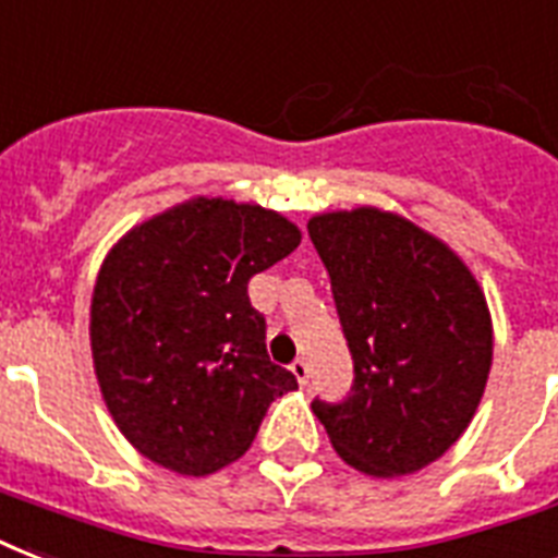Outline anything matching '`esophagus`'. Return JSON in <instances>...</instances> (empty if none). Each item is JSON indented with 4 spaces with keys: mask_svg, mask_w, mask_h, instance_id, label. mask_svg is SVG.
<instances>
[{
    "mask_svg": "<svg viewBox=\"0 0 558 558\" xmlns=\"http://www.w3.org/2000/svg\"><path fill=\"white\" fill-rule=\"evenodd\" d=\"M292 373H295V379L301 381V385H306V381H310V365H306V359H295V362H292Z\"/></svg>",
    "mask_w": 558,
    "mask_h": 558,
    "instance_id": "1",
    "label": "esophagus"
}]
</instances>
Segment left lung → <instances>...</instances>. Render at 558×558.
Instances as JSON below:
<instances>
[{"label":"left lung","instance_id":"8db88e82","mask_svg":"<svg viewBox=\"0 0 558 558\" xmlns=\"http://www.w3.org/2000/svg\"><path fill=\"white\" fill-rule=\"evenodd\" d=\"M306 228L356 373L344 402L315 399V416L359 472H420L458 442L484 397L493 367L484 292L449 245L390 210H332Z\"/></svg>","mask_w":558,"mask_h":558}]
</instances>
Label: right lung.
I'll return each instance as SVG.
<instances>
[{
	"label": "right lung",
	"instance_id": "1",
	"mask_svg": "<svg viewBox=\"0 0 558 558\" xmlns=\"http://www.w3.org/2000/svg\"><path fill=\"white\" fill-rule=\"evenodd\" d=\"M301 243L278 210L196 196L126 231L92 292V359L109 414L144 458L210 475L243 458L298 379L266 353L248 280Z\"/></svg>",
	"mask_w": 558,
	"mask_h": 558
}]
</instances>
